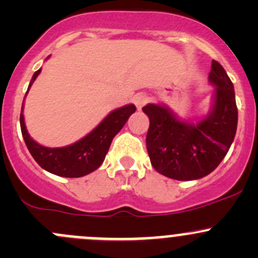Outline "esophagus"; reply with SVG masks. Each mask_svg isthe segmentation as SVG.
Here are the masks:
<instances>
[{
    "mask_svg": "<svg viewBox=\"0 0 258 258\" xmlns=\"http://www.w3.org/2000/svg\"><path fill=\"white\" fill-rule=\"evenodd\" d=\"M148 101V96L146 93H137V95L134 96V103L136 105L137 110H142V107L147 103Z\"/></svg>",
    "mask_w": 258,
    "mask_h": 258,
    "instance_id": "esophagus-1",
    "label": "esophagus"
}]
</instances>
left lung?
<instances>
[{"instance_id": "8db88e82", "label": "left lung", "mask_w": 258, "mask_h": 258, "mask_svg": "<svg viewBox=\"0 0 258 258\" xmlns=\"http://www.w3.org/2000/svg\"><path fill=\"white\" fill-rule=\"evenodd\" d=\"M209 81L215 86L210 112L186 121L163 103H148L146 146L151 165L161 175L192 181L210 175L225 158L237 130L235 88L225 69L213 59Z\"/></svg>"}]
</instances>
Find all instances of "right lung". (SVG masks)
Here are the masks:
<instances>
[{
	"instance_id": "right-lung-1",
	"label": "right lung",
	"mask_w": 258,
	"mask_h": 258,
	"mask_svg": "<svg viewBox=\"0 0 258 258\" xmlns=\"http://www.w3.org/2000/svg\"><path fill=\"white\" fill-rule=\"evenodd\" d=\"M40 72L41 69L33 74L26 93H28ZM135 111L136 107L132 103L122 106L108 113L90 134L75 144L64 147H46L37 144L28 134L25 124L22 103L20 116L21 132L28 151L43 170L61 177H82L102 165L113 137L121 131Z\"/></svg>"
}]
</instances>
